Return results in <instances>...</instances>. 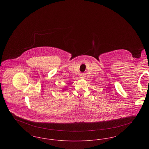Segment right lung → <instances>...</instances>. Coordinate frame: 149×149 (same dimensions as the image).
Here are the masks:
<instances>
[{"mask_svg": "<svg viewBox=\"0 0 149 149\" xmlns=\"http://www.w3.org/2000/svg\"><path fill=\"white\" fill-rule=\"evenodd\" d=\"M66 87H67V86H66ZM66 86H65V88H63V91H65V90H66Z\"/></svg>", "mask_w": 149, "mask_h": 149, "instance_id": "obj_1", "label": "right lung"}]
</instances>
